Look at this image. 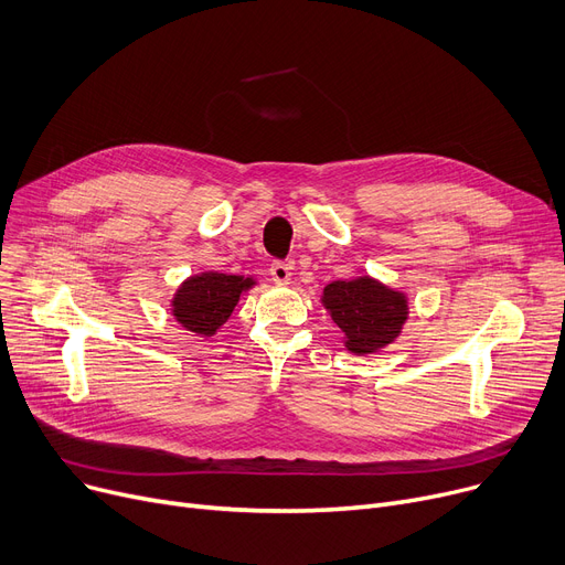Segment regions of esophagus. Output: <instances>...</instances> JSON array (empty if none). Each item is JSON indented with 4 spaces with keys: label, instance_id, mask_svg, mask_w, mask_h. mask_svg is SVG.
<instances>
[{
    "label": "esophagus",
    "instance_id": "34e87169",
    "mask_svg": "<svg viewBox=\"0 0 565 565\" xmlns=\"http://www.w3.org/2000/svg\"><path fill=\"white\" fill-rule=\"evenodd\" d=\"M270 277H273V281L279 284V286L290 284V277H292L290 265H288V263H281V260L273 263V265H270Z\"/></svg>",
    "mask_w": 565,
    "mask_h": 565
}]
</instances>
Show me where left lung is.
<instances>
[{"mask_svg":"<svg viewBox=\"0 0 565 565\" xmlns=\"http://www.w3.org/2000/svg\"><path fill=\"white\" fill-rule=\"evenodd\" d=\"M320 302L339 324L343 345L352 354H375L392 345L409 316L407 292L369 275L328 284Z\"/></svg>","mask_w":565,"mask_h":565,"instance_id":"obj_1","label":"left lung"}]
</instances>
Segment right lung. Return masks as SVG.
<instances>
[{
    "instance_id": "1",
    "label": "right lung",
    "mask_w": 565,
    "mask_h": 565,
    "mask_svg": "<svg viewBox=\"0 0 565 565\" xmlns=\"http://www.w3.org/2000/svg\"><path fill=\"white\" fill-rule=\"evenodd\" d=\"M258 286L254 277L205 270L188 277L169 302L173 320L194 337L211 339L228 320L243 295Z\"/></svg>"
}]
</instances>
